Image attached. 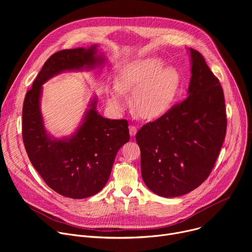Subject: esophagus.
Returning <instances> with one entry per match:
<instances>
[{
  "instance_id": "esophagus-1",
  "label": "esophagus",
  "mask_w": 252,
  "mask_h": 252,
  "mask_svg": "<svg viewBox=\"0 0 252 252\" xmlns=\"http://www.w3.org/2000/svg\"><path fill=\"white\" fill-rule=\"evenodd\" d=\"M137 131V127L136 126H129V134L131 136H134L135 133Z\"/></svg>"
}]
</instances>
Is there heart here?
Segmentation results:
<instances>
[{"instance_id":"1","label":"heart","mask_w":252,"mask_h":252,"mask_svg":"<svg viewBox=\"0 0 252 252\" xmlns=\"http://www.w3.org/2000/svg\"><path fill=\"white\" fill-rule=\"evenodd\" d=\"M164 65L159 59L135 61L123 66L116 76L115 86L106 89L107 103L117 113L129 104L126 96L132 94L133 107L143 119H157L172 106L182 77L174 65Z\"/></svg>"}]
</instances>
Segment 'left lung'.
<instances>
[{"label":"left lung","mask_w":252,"mask_h":252,"mask_svg":"<svg viewBox=\"0 0 252 252\" xmlns=\"http://www.w3.org/2000/svg\"><path fill=\"white\" fill-rule=\"evenodd\" d=\"M191 78L188 97L137 131L141 176L163 197L184 195L210 174L226 132L222 88L202 55L189 49Z\"/></svg>","instance_id":"8db88e82"}]
</instances>
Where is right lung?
<instances>
[{"label":"right lung","mask_w":252,"mask_h":252,"mask_svg":"<svg viewBox=\"0 0 252 252\" xmlns=\"http://www.w3.org/2000/svg\"><path fill=\"white\" fill-rule=\"evenodd\" d=\"M96 47L52 55L26 94L23 105V140L32 166L53 190L69 198H86L100 191L109 181L119 150L129 140L127 121L98 115L96 98L71 136L53 138L45 128L40 107L43 84L64 70L100 65L104 60L95 56Z\"/></svg>","instance_id":"obj_1"}]
</instances>
